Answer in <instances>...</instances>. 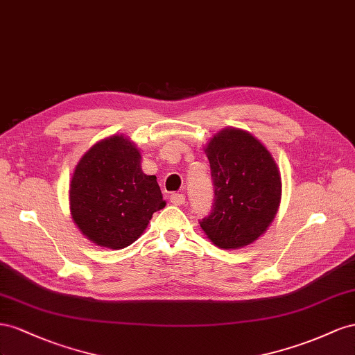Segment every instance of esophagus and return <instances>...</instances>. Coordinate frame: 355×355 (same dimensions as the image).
<instances>
[{"label":"esophagus","instance_id":"34e87169","mask_svg":"<svg viewBox=\"0 0 355 355\" xmlns=\"http://www.w3.org/2000/svg\"><path fill=\"white\" fill-rule=\"evenodd\" d=\"M169 199H171V204H174L175 207L183 205L184 202H186V196L181 195V193H172V195L169 196Z\"/></svg>","mask_w":355,"mask_h":355}]
</instances>
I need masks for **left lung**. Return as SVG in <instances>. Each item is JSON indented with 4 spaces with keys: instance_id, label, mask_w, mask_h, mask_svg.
Wrapping results in <instances>:
<instances>
[{
    "instance_id": "left-lung-1",
    "label": "left lung",
    "mask_w": 355,
    "mask_h": 355,
    "mask_svg": "<svg viewBox=\"0 0 355 355\" xmlns=\"http://www.w3.org/2000/svg\"><path fill=\"white\" fill-rule=\"evenodd\" d=\"M209 160L216 202L199 221L207 238L223 250L257 241L281 204V174L275 159L247 130L225 128L204 147Z\"/></svg>"
}]
</instances>
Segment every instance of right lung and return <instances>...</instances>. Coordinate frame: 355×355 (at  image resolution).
I'll return each mask as SVG.
<instances>
[{"label":"right lung","instance_id":"obj_1","mask_svg":"<svg viewBox=\"0 0 355 355\" xmlns=\"http://www.w3.org/2000/svg\"><path fill=\"white\" fill-rule=\"evenodd\" d=\"M69 211L95 245L121 250L144 234L165 208L155 175L141 169V153L126 135L98 141L78 160L69 181Z\"/></svg>","mask_w":355,"mask_h":355}]
</instances>
